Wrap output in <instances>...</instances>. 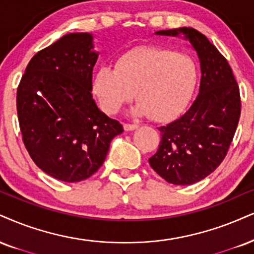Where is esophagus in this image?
Here are the masks:
<instances>
[{"label":"esophagus","mask_w":254,"mask_h":254,"mask_svg":"<svg viewBox=\"0 0 254 254\" xmlns=\"http://www.w3.org/2000/svg\"><path fill=\"white\" fill-rule=\"evenodd\" d=\"M124 128L125 130H127V132H130V130H134L137 128V125H132V124H125L124 125Z\"/></svg>","instance_id":"1"}]
</instances>
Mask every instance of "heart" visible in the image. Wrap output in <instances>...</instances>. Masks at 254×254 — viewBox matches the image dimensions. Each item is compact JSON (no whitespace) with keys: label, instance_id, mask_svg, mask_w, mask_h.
<instances>
[{"label":"heart","instance_id":"obj_1","mask_svg":"<svg viewBox=\"0 0 254 254\" xmlns=\"http://www.w3.org/2000/svg\"><path fill=\"white\" fill-rule=\"evenodd\" d=\"M198 77V65L190 56L160 47H139L124 53L115 68L96 70L93 92L108 114L120 111L135 92L133 114L165 122L186 109Z\"/></svg>","mask_w":254,"mask_h":254}]
</instances>
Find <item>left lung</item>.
Masks as SVG:
<instances>
[{"label":"left lung","instance_id":"obj_1","mask_svg":"<svg viewBox=\"0 0 254 254\" xmlns=\"http://www.w3.org/2000/svg\"><path fill=\"white\" fill-rule=\"evenodd\" d=\"M183 37L198 56L200 86L183 117L159 128L161 141L149 165L167 183L189 186L205 179L226 156L240 118L239 87L226 59L193 28L155 31Z\"/></svg>","mask_w":254,"mask_h":254}]
</instances>
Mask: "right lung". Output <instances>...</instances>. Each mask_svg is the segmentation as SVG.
<instances>
[{
	"mask_svg": "<svg viewBox=\"0 0 254 254\" xmlns=\"http://www.w3.org/2000/svg\"><path fill=\"white\" fill-rule=\"evenodd\" d=\"M90 33L65 34L34 55L17 88L22 137L37 167L77 183L93 175L109 145L124 132L94 101L93 68L99 59Z\"/></svg>",
	"mask_w": 254,
	"mask_h": 254,
	"instance_id": "add662e5",
	"label": "right lung"
}]
</instances>
